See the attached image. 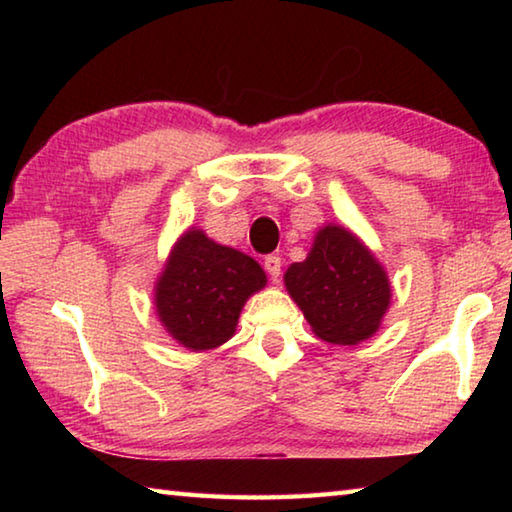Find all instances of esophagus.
<instances>
[{"instance_id": "34e87169", "label": "esophagus", "mask_w": 512, "mask_h": 512, "mask_svg": "<svg viewBox=\"0 0 512 512\" xmlns=\"http://www.w3.org/2000/svg\"><path fill=\"white\" fill-rule=\"evenodd\" d=\"M264 268H266V273L271 275V280L277 282V277H280V273H282V259L277 255H268V257H264Z\"/></svg>"}]
</instances>
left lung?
Listing matches in <instances>:
<instances>
[{
  "label": "left lung",
  "mask_w": 512,
  "mask_h": 512,
  "mask_svg": "<svg viewBox=\"0 0 512 512\" xmlns=\"http://www.w3.org/2000/svg\"><path fill=\"white\" fill-rule=\"evenodd\" d=\"M284 284L314 334L336 345L370 339L391 302L386 271L341 225L318 232L309 257L289 266Z\"/></svg>",
  "instance_id": "1"
}]
</instances>
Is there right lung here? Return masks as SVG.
<instances>
[{
    "label": "right lung",
    "instance_id": "add662e5",
    "mask_svg": "<svg viewBox=\"0 0 512 512\" xmlns=\"http://www.w3.org/2000/svg\"><path fill=\"white\" fill-rule=\"evenodd\" d=\"M266 284L253 257L189 230L173 246L155 287L167 332L189 350H212L235 334L241 307Z\"/></svg>",
    "mask_w": 512,
    "mask_h": 512
}]
</instances>
